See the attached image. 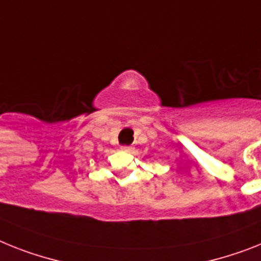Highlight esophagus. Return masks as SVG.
Wrapping results in <instances>:
<instances>
[{
    "label": "esophagus",
    "mask_w": 261,
    "mask_h": 261,
    "mask_svg": "<svg viewBox=\"0 0 261 261\" xmlns=\"http://www.w3.org/2000/svg\"><path fill=\"white\" fill-rule=\"evenodd\" d=\"M120 150L126 151V152H130V151H133V147H131V146H122Z\"/></svg>",
    "instance_id": "esophagus-1"
}]
</instances>
